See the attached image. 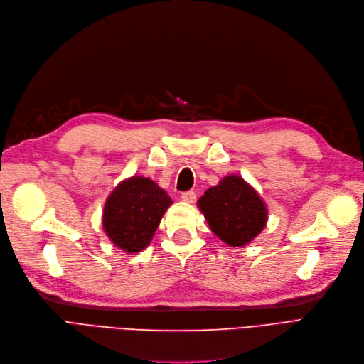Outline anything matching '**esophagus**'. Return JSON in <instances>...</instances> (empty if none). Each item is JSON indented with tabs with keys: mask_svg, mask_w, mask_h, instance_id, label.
I'll return each instance as SVG.
<instances>
[{
	"mask_svg": "<svg viewBox=\"0 0 364 364\" xmlns=\"http://www.w3.org/2000/svg\"><path fill=\"white\" fill-rule=\"evenodd\" d=\"M181 199H183L184 202L192 203V202H195V200H196V193H195L193 191H187V192H183V193H181Z\"/></svg>",
	"mask_w": 364,
	"mask_h": 364,
	"instance_id": "1",
	"label": "esophagus"
}]
</instances>
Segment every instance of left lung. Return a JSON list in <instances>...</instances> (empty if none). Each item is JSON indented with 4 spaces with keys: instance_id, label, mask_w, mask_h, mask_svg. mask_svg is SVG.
<instances>
[{
    "instance_id": "left-lung-1",
    "label": "left lung",
    "mask_w": 364,
    "mask_h": 364,
    "mask_svg": "<svg viewBox=\"0 0 364 364\" xmlns=\"http://www.w3.org/2000/svg\"><path fill=\"white\" fill-rule=\"evenodd\" d=\"M211 230L230 247H242L266 225L267 211L257 192L241 177L229 176L198 200Z\"/></svg>"
}]
</instances>
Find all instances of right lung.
<instances>
[{
    "label": "right lung",
    "mask_w": 364,
    "mask_h": 364,
    "mask_svg": "<svg viewBox=\"0 0 364 364\" xmlns=\"http://www.w3.org/2000/svg\"><path fill=\"white\" fill-rule=\"evenodd\" d=\"M172 203L169 195L150 178L132 177L108 196L102 225L109 240L128 252L146 248Z\"/></svg>",
    "instance_id": "right-lung-1"
}]
</instances>
